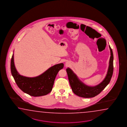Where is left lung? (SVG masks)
I'll return each mask as SVG.
<instances>
[{
	"label": "left lung",
	"instance_id": "1",
	"mask_svg": "<svg viewBox=\"0 0 127 127\" xmlns=\"http://www.w3.org/2000/svg\"><path fill=\"white\" fill-rule=\"evenodd\" d=\"M110 57L107 74L104 80L99 84L94 87L88 86L81 81L72 70L68 67L66 69L68 78L72 92L75 94L83 98L94 97L99 94L109 83L113 73V53L109 45Z\"/></svg>",
	"mask_w": 127,
	"mask_h": 127
}]
</instances>
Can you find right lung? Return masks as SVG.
I'll use <instances>...</instances> for the list:
<instances>
[{
  "label": "right lung",
  "mask_w": 127,
  "mask_h": 127,
  "mask_svg": "<svg viewBox=\"0 0 127 127\" xmlns=\"http://www.w3.org/2000/svg\"><path fill=\"white\" fill-rule=\"evenodd\" d=\"M63 63L55 65L38 76L29 77L19 74L15 67L13 54L11 60V72L15 82L23 92L30 95L37 97L49 94L52 90L55 78Z\"/></svg>",
  "instance_id": "1"
}]
</instances>
